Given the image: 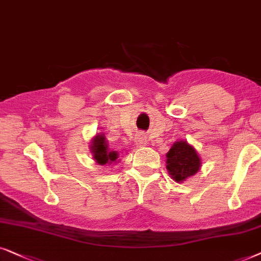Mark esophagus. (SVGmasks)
<instances>
[{
  "instance_id": "esophagus-1",
  "label": "esophagus",
  "mask_w": 261,
  "mask_h": 261,
  "mask_svg": "<svg viewBox=\"0 0 261 261\" xmlns=\"http://www.w3.org/2000/svg\"><path fill=\"white\" fill-rule=\"evenodd\" d=\"M135 142H136L137 147H143V145H145V144L148 143V140H147V137H145L143 134H140L136 137V140H135Z\"/></svg>"
}]
</instances>
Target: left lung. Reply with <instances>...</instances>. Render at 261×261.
Instances as JSON below:
<instances>
[{
    "instance_id": "1",
    "label": "left lung",
    "mask_w": 261,
    "mask_h": 261,
    "mask_svg": "<svg viewBox=\"0 0 261 261\" xmlns=\"http://www.w3.org/2000/svg\"><path fill=\"white\" fill-rule=\"evenodd\" d=\"M167 169L176 182H182L200 169L201 162L196 149L186 141H178L167 152Z\"/></svg>"
}]
</instances>
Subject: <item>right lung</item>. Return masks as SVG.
<instances>
[{"label":"right lung","mask_w":261,"mask_h":261,"mask_svg":"<svg viewBox=\"0 0 261 261\" xmlns=\"http://www.w3.org/2000/svg\"><path fill=\"white\" fill-rule=\"evenodd\" d=\"M90 151L93 154V159L100 166L112 165L118 160V152L109 148L103 134H98L95 137H93L92 143H90Z\"/></svg>","instance_id":"1"}]
</instances>
